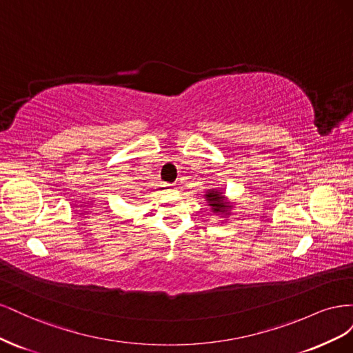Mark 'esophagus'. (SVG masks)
<instances>
[{
  "label": "esophagus",
  "instance_id": "obj_1",
  "mask_svg": "<svg viewBox=\"0 0 353 353\" xmlns=\"http://www.w3.org/2000/svg\"><path fill=\"white\" fill-rule=\"evenodd\" d=\"M165 191H166V193H174V191H175V185H172V184L165 185Z\"/></svg>",
  "mask_w": 353,
  "mask_h": 353
}]
</instances>
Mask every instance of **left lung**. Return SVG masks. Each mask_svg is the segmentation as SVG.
Segmentation results:
<instances>
[{"mask_svg": "<svg viewBox=\"0 0 353 353\" xmlns=\"http://www.w3.org/2000/svg\"><path fill=\"white\" fill-rule=\"evenodd\" d=\"M208 206H210L212 212L221 216H228L231 209L234 208V203L230 201L222 190L218 188H209L205 194Z\"/></svg>", "mask_w": 353, "mask_h": 353, "instance_id": "obj_1", "label": "left lung"}]
</instances>
